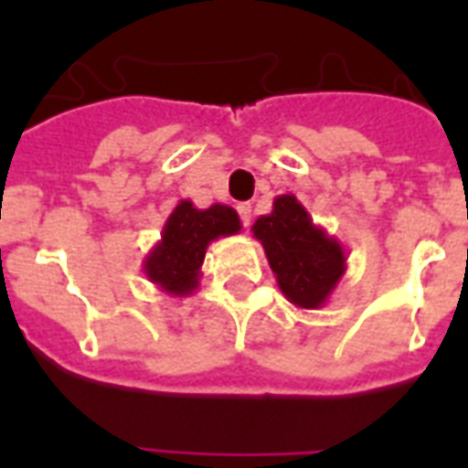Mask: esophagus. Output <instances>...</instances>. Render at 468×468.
<instances>
[{
	"mask_svg": "<svg viewBox=\"0 0 468 468\" xmlns=\"http://www.w3.org/2000/svg\"><path fill=\"white\" fill-rule=\"evenodd\" d=\"M238 213H240L242 226L248 228L250 220H252V206H250V204H240V206H238Z\"/></svg>",
	"mask_w": 468,
	"mask_h": 468,
	"instance_id": "obj_1",
	"label": "esophagus"
}]
</instances>
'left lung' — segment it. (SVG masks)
I'll use <instances>...</instances> for the list:
<instances>
[{"instance_id": "1", "label": "left lung", "mask_w": 468, "mask_h": 468, "mask_svg": "<svg viewBox=\"0 0 468 468\" xmlns=\"http://www.w3.org/2000/svg\"><path fill=\"white\" fill-rule=\"evenodd\" d=\"M252 235L262 242L286 301L308 311L325 306L347 271V252L335 235L313 223L299 198L293 194L274 198L271 213L252 223Z\"/></svg>"}]
</instances>
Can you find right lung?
<instances>
[{
  "mask_svg": "<svg viewBox=\"0 0 468 468\" xmlns=\"http://www.w3.org/2000/svg\"><path fill=\"white\" fill-rule=\"evenodd\" d=\"M240 216L230 206L197 208L189 198H182L165 220L160 240L143 260V271L169 296H191L198 289L208 245L240 233Z\"/></svg>",
  "mask_w": 468,
  "mask_h": 468,
  "instance_id": "add662e5",
  "label": "right lung"
}]
</instances>
